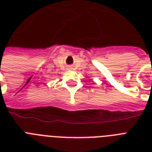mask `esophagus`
<instances>
[{"label":"esophagus","instance_id":"esophagus-1","mask_svg":"<svg viewBox=\"0 0 152 152\" xmlns=\"http://www.w3.org/2000/svg\"><path fill=\"white\" fill-rule=\"evenodd\" d=\"M69 69H72V66H69Z\"/></svg>","mask_w":152,"mask_h":152}]
</instances>
